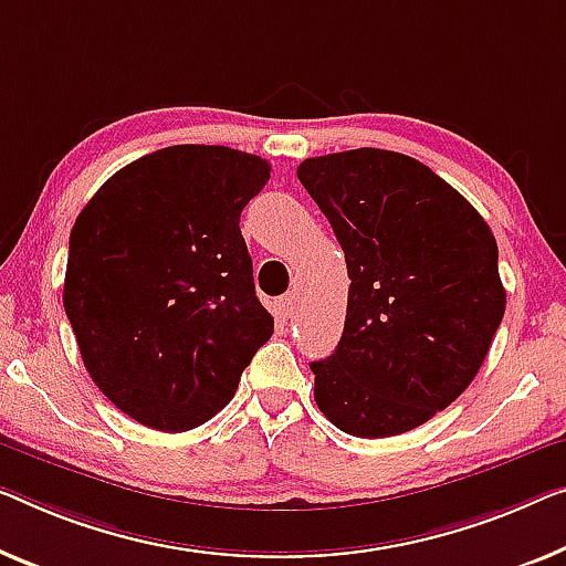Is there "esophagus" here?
Instances as JSON below:
<instances>
[{"mask_svg":"<svg viewBox=\"0 0 566 566\" xmlns=\"http://www.w3.org/2000/svg\"><path fill=\"white\" fill-rule=\"evenodd\" d=\"M294 307H297V300H294V294H284V297H280V302H276V312H280V317H290Z\"/></svg>","mask_w":566,"mask_h":566,"instance_id":"obj_1","label":"esophagus"}]
</instances>
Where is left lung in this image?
I'll return each mask as SVG.
<instances>
[{
	"instance_id": "left-lung-1",
	"label": "left lung",
	"mask_w": 566,
	"mask_h": 566,
	"mask_svg": "<svg viewBox=\"0 0 566 566\" xmlns=\"http://www.w3.org/2000/svg\"><path fill=\"white\" fill-rule=\"evenodd\" d=\"M300 182L348 264L333 356L312 360L315 401L353 437H394L468 389L505 312L499 243L483 216L415 157L360 147L310 157Z\"/></svg>"
}]
</instances>
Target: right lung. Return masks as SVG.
Returning a JSON list of instances; mask_svg holds the SVG:
<instances>
[{"label":"right lung","instance_id":"1","mask_svg":"<svg viewBox=\"0 0 566 566\" xmlns=\"http://www.w3.org/2000/svg\"><path fill=\"white\" fill-rule=\"evenodd\" d=\"M266 159L177 145L108 177L75 218L63 284L83 366L159 432L216 417L274 333L239 221Z\"/></svg>","mask_w":566,"mask_h":566}]
</instances>
